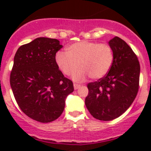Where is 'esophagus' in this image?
Wrapping results in <instances>:
<instances>
[{"label":"esophagus","instance_id":"esophagus-1","mask_svg":"<svg viewBox=\"0 0 151 151\" xmlns=\"http://www.w3.org/2000/svg\"><path fill=\"white\" fill-rule=\"evenodd\" d=\"M80 86H81V85L76 84V83H74V88L75 90H77V89H78V88H80Z\"/></svg>","mask_w":151,"mask_h":151}]
</instances>
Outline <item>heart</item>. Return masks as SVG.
Here are the masks:
<instances>
[{
	"instance_id": "b5f03b06",
	"label": "heart",
	"mask_w": 151,
	"mask_h": 151,
	"mask_svg": "<svg viewBox=\"0 0 151 151\" xmlns=\"http://www.w3.org/2000/svg\"><path fill=\"white\" fill-rule=\"evenodd\" d=\"M55 62L60 71L67 76L74 74L76 81H83L88 75L93 80L104 77L112 68L114 62L113 50L107 44L80 41L69 45L67 52L59 51Z\"/></svg>"
}]
</instances>
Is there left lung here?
<instances>
[{"mask_svg":"<svg viewBox=\"0 0 151 151\" xmlns=\"http://www.w3.org/2000/svg\"><path fill=\"white\" fill-rule=\"evenodd\" d=\"M114 62L107 74L88 84L85 106L93 118L103 121L115 119L133 103L139 89L140 66L130 47L115 36L109 42Z\"/></svg>","mask_w":151,"mask_h":151,"instance_id":"1","label":"left lung"}]
</instances>
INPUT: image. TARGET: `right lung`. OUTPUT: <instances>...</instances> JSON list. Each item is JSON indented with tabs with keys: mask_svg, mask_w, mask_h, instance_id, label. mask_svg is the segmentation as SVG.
I'll return each mask as SVG.
<instances>
[{
	"mask_svg": "<svg viewBox=\"0 0 151 151\" xmlns=\"http://www.w3.org/2000/svg\"><path fill=\"white\" fill-rule=\"evenodd\" d=\"M62 47L58 39L39 37L19 47L14 58L10 85L14 98L21 110L39 122L58 118L74 91L73 83L56 64Z\"/></svg>",
	"mask_w": 151,
	"mask_h": 151,
	"instance_id": "add662e5",
	"label": "right lung"
}]
</instances>
